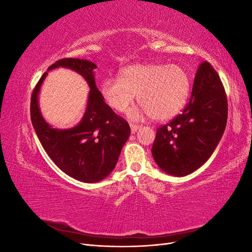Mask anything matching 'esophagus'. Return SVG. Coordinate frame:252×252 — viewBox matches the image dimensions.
<instances>
[{
    "label": "esophagus",
    "mask_w": 252,
    "mask_h": 252,
    "mask_svg": "<svg viewBox=\"0 0 252 252\" xmlns=\"http://www.w3.org/2000/svg\"><path fill=\"white\" fill-rule=\"evenodd\" d=\"M140 128V125H136V124H130V129H131V133H135L138 131V129Z\"/></svg>",
    "instance_id": "1"
}]
</instances>
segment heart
<instances>
[{
  "instance_id": "obj_1",
  "label": "heart",
  "mask_w": 252,
  "mask_h": 252,
  "mask_svg": "<svg viewBox=\"0 0 252 252\" xmlns=\"http://www.w3.org/2000/svg\"><path fill=\"white\" fill-rule=\"evenodd\" d=\"M190 90V81L184 68L177 64H134L120 71L119 80L106 79L101 94L110 108L125 111L136 94L139 108L128 117L139 120L150 116L155 121L173 118L184 107Z\"/></svg>"
}]
</instances>
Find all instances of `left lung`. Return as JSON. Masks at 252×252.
Returning a JSON list of instances; mask_svg holds the SVG:
<instances>
[{
  "mask_svg": "<svg viewBox=\"0 0 252 252\" xmlns=\"http://www.w3.org/2000/svg\"><path fill=\"white\" fill-rule=\"evenodd\" d=\"M228 116L226 93L208 62L197 68L192 93L185 109L158 128L152 157L166 173L185 177L206 163L225 131Z\"/></svg>",
  "mask_w": 252,
  "mask_h": 252,
  "instance_id": "left-lung-1",
  "label": "left lung"
}]
</instances>
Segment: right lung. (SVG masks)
I'll return each mask as SVG.
<instances>
[{
    "mask_svg": "<svg viewBox=\"0 0 252 252\" xmlns=\"http://www.w3.org/2000/svg\"><path fill=\"white\" fill-rule=\"evenodd\" d=\"M68 68L80 73L90 87L85 113L80 123L69 129H57L44 120L39 107L40 88L47 72L37 82L32 94L30 118L43 148L59 168L84 183L102 181L114 169L121 150L130 135L129 124L104 102L96 88L90 61L66 58L48 70Z\"/></svg>",
    "mask_w": 252,
    "mask_h": 252,
    "instance_id": "add662e5",
    "label": "right lung"
}]
</instances>
